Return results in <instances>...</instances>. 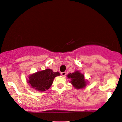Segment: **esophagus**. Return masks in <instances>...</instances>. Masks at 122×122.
Listing matches in <instances>:
<instances>
[{
    "mask_svg": "<svg viewBox=\"0 0 122 122\" xmlns=\"http://www.w3.org/2000/svg\"><path fill=\"white\" fill-rule=\"evenodd\" d=\"M66 72H61V75L63 76H66Z\"/></svg>",
    "mask_w": 122,
    "mask_h": 122,
    "instance_id": "esophagus-1",
    "label": "esophagus"
}]
</instances>
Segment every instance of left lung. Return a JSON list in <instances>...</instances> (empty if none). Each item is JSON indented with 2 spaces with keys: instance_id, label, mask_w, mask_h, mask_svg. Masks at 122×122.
<instances>
[{
  "instance_id": "left-lung-1",
  "label": "left lung",
  "mask_w": 122,
  "mask_h": 122,
  "mask_svg": "<svg viewBox=\"0 0 122 122\" xmlns=\"http://www.w3.org/2000/svg\"><path fill=\"white\" fill-rule=\"evenodd\" d=\"M67 77L71 80V83L76 89H82L86 86V82L84 79V75L79 71L69 73Z\"/></svg>"
}]
</instances>
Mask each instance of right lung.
I'll use <instances>...</instances> for the list:
<instances>
[{
	"label": "right lung",
	"mask_w": 122,
	"mask_h": 122,
	"mask_svg": "<svg viewBox=\"0 0 122 122\" xmlns=\"http://www.w3.org/2000/svg\"><path fill=\"white\" fill-rule=\"evenodd\" d=\"M59 75L60 73L58 72H54L50 69H46L31 75L29 77L28 82L31 88L38 91L43 92L50 88L54 78Z\"/></svg>",
	"instance_id": "right-lung-1"
}]
</instances>
